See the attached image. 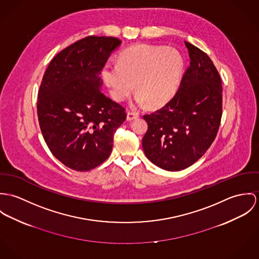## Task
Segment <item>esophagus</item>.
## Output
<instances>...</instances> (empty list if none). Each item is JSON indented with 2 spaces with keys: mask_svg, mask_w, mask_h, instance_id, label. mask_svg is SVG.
Returning <instances> with one entry per match:
<instances>
[{
  "mask_svg": "<svg viewBox=\"0 0 259 259\" xmlns=\"http://www.w3.org/2000/svg\"><path fill=\"white\" fill-rule=\"evenodd\" d=\"M139 117V114L137 113V112H131V111H129L128 113H127V121H132V120H134V119H136V118H138Z\"/></svg>",
  "mask_w": 259,
  "mask_h": 259,
  "instance_id": "1",
  "label": "esophagus"
}]
</instances>
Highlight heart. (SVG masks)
I'll return each instance as SVG.
<instances>
[{"label":"heart","mask_w":259,"mask_h":259,"mask_svg":"<svg viewBox=\"0 0 259 259\" xmlns=\"http://www.w3.org/2000/svg\"><path fill=\"white\" fill-rule=\"evenodd\" d=\"M184 67L182 55L174 48L138 45L125 50L118 64H107L103 78L117 101H123L134 89L136 101L151 107L169 101L177 91Z\"/></svg>","instance_id":"b5f03b06"}]
</instances>
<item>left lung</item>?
I'll return each mask as SVG.
<instances>
[{
    "label": "left lung",
    "instance_id": "obj_1",
    "mask_svg": "<svg viewBox=\"0 0 259 259\" xmlns=\"http://www.w3.org/2000/svg\"><path fill=\"white\" fill-rule=\"evenodd\" d=\"M190 66L164 107L144 115L148 130L142 140L146 157L166 171H181L206 152L223 114L221 76L208 56L185 41Z\"/></svg>",
    "mask_w": 259,
    "mask_h": 259
}]
</instances>
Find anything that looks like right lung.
<instances>
[{"instance_id": "obj_1", "label": "right lung", "mask_w": 259, "mask_h": 259, "mask_svg": "<svg viewBox=\"0 0 259 259\" xmlns=\"http://www.w3.org/2000/svg\"><path fill=\"white\" fill-rule=\"evenodd\" d=\"M121 45L112 36H87L50 62L37 95V116L45 141L64 166L87 172L111 154L125 109L106 97L99 74Z\"/></svg>"}]
</instances>
